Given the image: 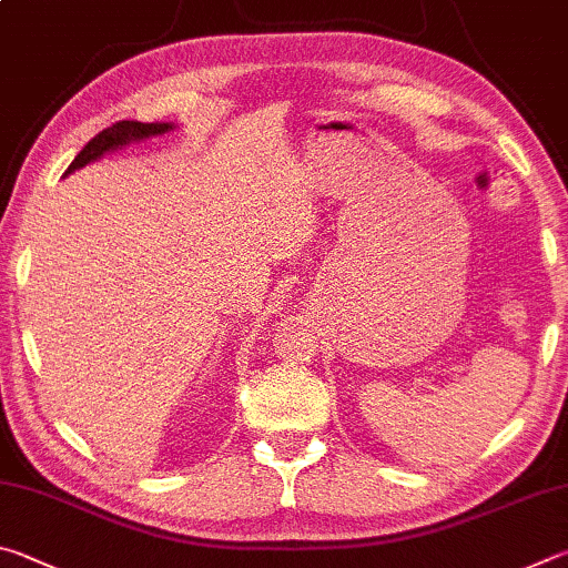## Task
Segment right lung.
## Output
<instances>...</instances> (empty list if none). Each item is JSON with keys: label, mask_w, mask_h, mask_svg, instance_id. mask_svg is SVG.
I'll list each match as a JSON object with an SVG mask.
<instances>
[{"label": "right lung", "mask_w": 568, "mask_h": 568, "mask_svg": "<svg viewBox=\"0 0 568 568\" xmlns=\"http://www.w3.org/2000/svg\"><path fill=\"white\" fill-rule=\"evenodd\" d=\"M169 129H172V124H144V122H126V119H124V122H116L112 126H106L97 136L89 139L82 152L74 156V162L69 164L67 172H74V169L94 162V159H99L104 152H109V149L129 144V142H134V139L164 134V132H169Z\"/></svg>", "instance_id": "add662e5"}]
</instances>
